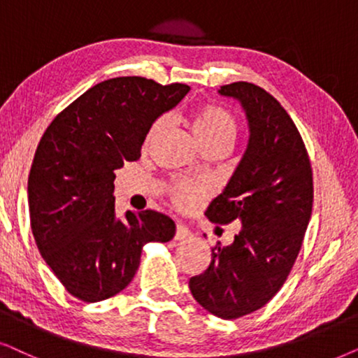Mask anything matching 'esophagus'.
Listing matches in <instances>:
<instances>
[{
  "label": "esophagus",
  "mask_w": 358,
  "mask_h": 358,
  "mask_svg": "<svg viewBox=\"0 0 358 358\" xmlns=\"http://www.w3.org/2000/svg\"><path fill=\"white\" fill-rule=\"evenodd\" d=\"M189 236H192V232H189V229H188L187 226H183V224H178V226H176L175 241H183V239H188Z\"/></svg>",
  "instance_id": "obj_1"
}]
</instances>
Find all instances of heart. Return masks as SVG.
<instances>
[{
    "label": "heart",
    "instance_id": "1",
    "mask_svg": "<svg viewBox=\"0 0 358 358\" xmlns=\"http://www.w3.org/2000/svg\"><path fill=\"white\" fill-rule=\"evenodd\" d=\"M170 119L164 116L152 124V127L145 136V147H150L159 139L162 132L166 129ZM193 131L203 145L222 144L231 145L237 132L236 119L227 111L216 106H203L193 114ZM209 187L201 182H189V180H180L171 185V199L178 208L193 209L208 196Z\"/></svg>",
    "mask_w": 358,
    "mask_h": 358
}]
</instances>
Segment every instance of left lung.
<instances>
[{"label": "left lung", "instance_id": "obj_1", "mask_svg": "<svg viewBox=\"0 0 358 358\" xmlns=\"http://www.w3.org/2000/svg\"><path fill=\"white\" fill-rule=\"evenodd\" d=\"M217 93L241 103L249 142L206 216L242 227L232 244L214 247L208 268L188 287L208 313L237 319L265 306L287 280L311 217L313 171L296 126L270 93L247 82Z\"/></svg>", "mask_w": 358, "mask_h": 358}]
</instances>
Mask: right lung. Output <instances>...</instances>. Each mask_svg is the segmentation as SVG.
<instances>
[{
  "instance_id": "1",
  "label": "right lung",
  "mask_w": 358,
  "mask_h": 358,
  "mask_svg": "<svg viewBox=\"0 0 358 358\" xmlns=\"http://www.w3.org/2000/svg\"><path fill=\"white\" fill-rule=\"evenodd\" d=\"M189 92L142 76L104 80L65 108L42 136L27 180L31 229L42 259L66 292L96 303L134 278L142 247L169 242L165 214L116 216L114 171L141 157L157 119Z\"/></svg>"
}]
</instances>
